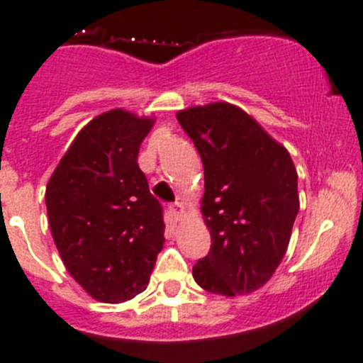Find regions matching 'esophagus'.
Listing matches in <instances>:
<instances>
[{"label": "esophagus", "instance_id": "obj_1", "mask_svg": "<svg viewBox=\"0 0 363 363\" xmlns=\"http://www.w3.org/2000/svg\"><path fill=\"white\" fill-rule=\"evenodd\" d=\"M167 207H168V212H170L172 218H174V219H181V216L184 214V207H182V205L179 202L168 203Z\"/></svg>", "mask_w": 363, "mask_h": 363}]
</instances>
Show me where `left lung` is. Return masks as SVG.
I'll list each match as a JSON object with an SVG mask.
<instances>
[{
  "mask_svg": "<svg viewBox=\"0 0 363 363\" xmlns=\"http://www.w3.org/2000/svg\"><path fill=\"white\" fill-rule=\"evenodd\" d=\"M177 121L203 163L202 212L212 242L193 277L211 294H251L279 267L298 214L290 152L230 104L186 108Z\"/></svg>",
  "mask_w": 363,
  "mask_h": 363,
  "instance_id": "8db88e82",
  "label": "left lung"
}]
</instances>
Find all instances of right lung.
Here are the masks:
<instances>
[{
    "label": "right lung",
    "mask_w": 363,
    "mask_h": 363,
    "mask_svg": "<svg viewBox=\"0 0 363 363\" xmlns=\"http://www.w3.org/2000/svg\"><path fill=\"white\" fill-rule=\"evenodd\" d=\"M152 123L121 108L94 117L47 184V214L61 259L100 302L142 294L163 250V207L137 163Z\"/></svg>",
    "instance_id": "obj_1"
}]
</instances>
